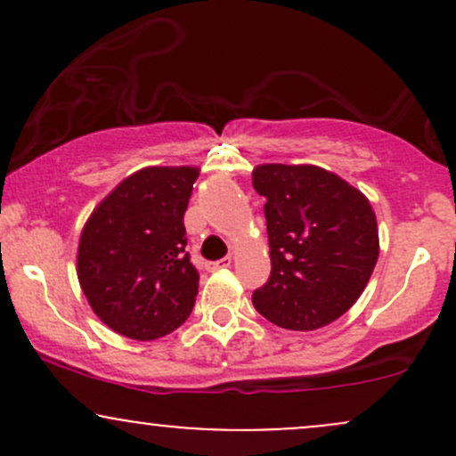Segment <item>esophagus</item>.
I'll return each mask as SVG.
<instances>
[{"instance_id": "34e87169", "label": "esophagus", "mask_w": 456, "mask_h": 456, "mask_svg": "<svg viewBox=\"0 0 456 456\" xmlns=\"http://www.w3.org/2000/svg\"><path fill=\"white\" fill-rule=\"evenodd\" d=\"M229 265H232V257H223V259H218V261H210V264H206V270L216 272V270L229 268Z\"/></svg>"}]
</instances>
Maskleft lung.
<instances>
[{
    "mask_svg": "<svg viewBox=\"0 0 456 456\" xmlns=\"http://www.w3.org/2000/svg\"><path fill=\"white\" fill-rule=\"evenodd\" d=\"M272 272L253 305L287 330H317L354 306L379 255L375 212L358 188L315 165H259Z\"/></svg>",
    "mask_w": 456,
    "mask_h": 456,
    "instance_id": "1",
    "label": "left lung"
}]
</instances>
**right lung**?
<instances>
[{
  "label": "right lung",
  "mask_w": 456,
  "mask_h": 456,
  "mask_svg": "<svg viewBox=\"0 0 456 456\" xmlns=\"http://www.w3.org/2000/svg\"><path fill=\"white\" fill-rule=\"evenodd\" d=\"M197 167H145L98 203L78 240L77 276L92 311L122 337L180 328L199 291L184 212Z\"/></svg>",
  "instance_id": "1"
}]
</instances>
